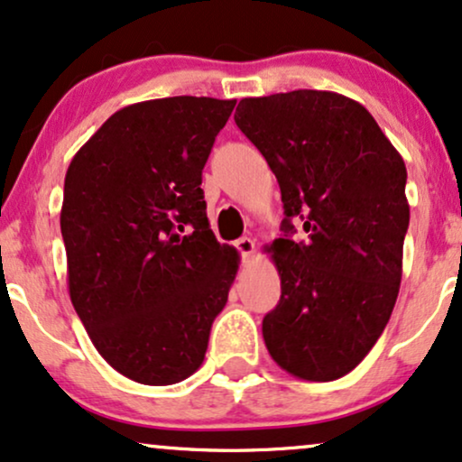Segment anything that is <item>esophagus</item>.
<instances>
[{"label": "esophagus", "instance_id": "1", "mask_svg": "<svg viewBox=\"0 0 462 462\" xmlns=\"http://www.w3.org/2000/svg\"><path fill=\"white\" fill-rule=\"evenodd\" d=\"M236 248L240 250L242 259L248 261L250 257H253V253H254V242L250 240V237H240V240L236 242Z\"/></svg>", "mask_w": 462, "mask_h": 462}]
</instances>
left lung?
Wrapping results in <instances>:
<instances>
[{
    "label": "left lung",
    "instance_id": "1",
    "mask_svg": "<svg viewBox=\"0 0 462 462\" xmlns=\"http://www.w3.org/2000/svg\"><path fill=\"white\" fill-rule=\"evenodd\" d=\"M236 124L281 186L282 237L267 246L281 301L263 317L278 366L306 381L351 373L388 326L409 226L407 169L360 102L295 89L244 98ZM305 220L295 243L291 220Z\"/></svg>",
    "mask_w": 462,
    "mask_h": 462
}]
</instances>
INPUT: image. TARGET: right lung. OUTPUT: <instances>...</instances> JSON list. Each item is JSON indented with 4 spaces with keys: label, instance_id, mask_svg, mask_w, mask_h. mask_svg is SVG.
<instances>
[{
    "label": "right lung",
    "instance_id": "1",
    "mask_svg": "<svg viewBox=\"0 0 462 462\" xmlns=\"http://www.w3.org/2000/svg\"><path fill=\"white\" fill-rule=\"evenodd\" d=\"M233 106L205 96L124 106L66 171L72 306L100 356L136 383L190 377L229 298L240 257L209 229L201 173Z\"/></svg>",
    "mask_w": 462,
    "mask_h": 462
}]
</instances>
